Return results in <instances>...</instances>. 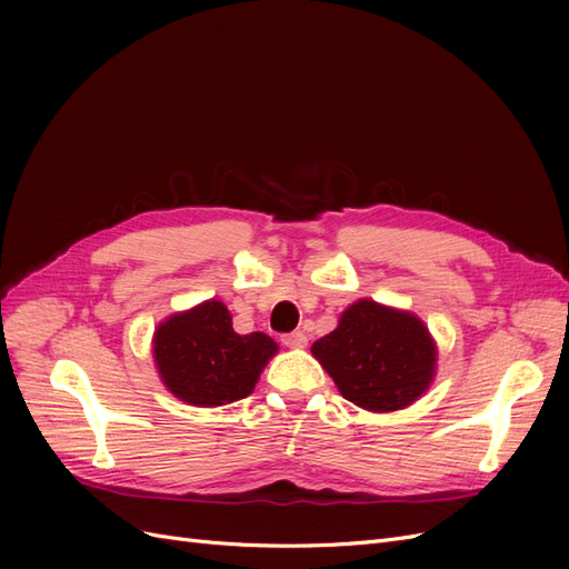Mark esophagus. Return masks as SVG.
<instances>
[{"label": "esophagus", "instance_id": "obj_1", "mask_svg": "<svg viewBox=\"0 0 569 569\" xmlns=\"http://www.w3.org/2000/svg\"><path fill=\"white\" fill-rule=\"evenodd\" d=\"M282 343L289 349H303L308 343V337L303 332H291V335H284L282 337Z\"/></svg>", "mask_w": 569, "mask_h": 569}]
</instances>
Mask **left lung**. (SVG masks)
<instances>
[{"label":"left lung","instance_id":"obj_1","mask_svg":"<svg viewBox=\"0 0 569 569\" xmlns=\"http://www.w3.org/2000/svg\"><path fill=\"white\" fill-rule=\"evenodd\" d=\"M311 353L343 399L370 412L416 403L435 382L439 358L432 332L416 313L372 299L353 301Z\"/></svg>","mask_w":569,"mask_h":569}]
</instances>
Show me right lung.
Listing matches in <instances>:
<instances>
[{"label":"right lung","instance_id":"1","mask_svg":"<svg viewBox=\"0 0 569 569\" xmlns=\"http://www.w3.org/2000/svg\"><path fill=\"white\" fill-rule=\"evenodd\" d=\"M278 351V343L263 332L237 335L232 313L218 299L168 316L151 339L153 366L163 387L197 408L247 399Z\"/></svg>","mask_w":569,"mask_h":569}]
</instances>
